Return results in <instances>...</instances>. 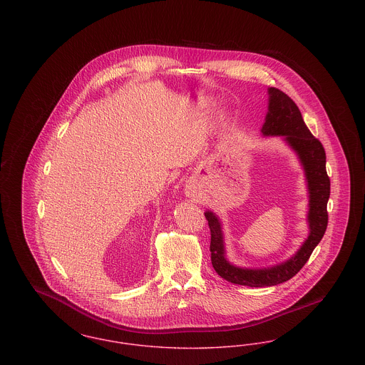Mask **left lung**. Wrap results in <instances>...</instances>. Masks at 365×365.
Wrapping results in <instances>:
<instances>
[{
	"mask_svg": "<svg viewBox=\"0 0 365 365\" xmlns=\"http://www.w3.org/2000/svg\"><path fill=\"white\" fill-rule=\"evenodd\" d=\"M261 134L262 137H282L301 163L309 198L307 215L309 234L294 255L283 262L262 268L238 267L227 259L220 217L215 212L207 210L205 217L210 228V260L215 271L234 284L249 287L275 286L293 278L322 241L329 223L330 178L326 171L324 148L308 130L294 101L275 87H268V112L261 127Z\"/></svg>",
	"mask_w": 365,
	"mask_h": 365,
	"instance_id": "obj_1",
	"label": "left lung"
}]
</instances>
